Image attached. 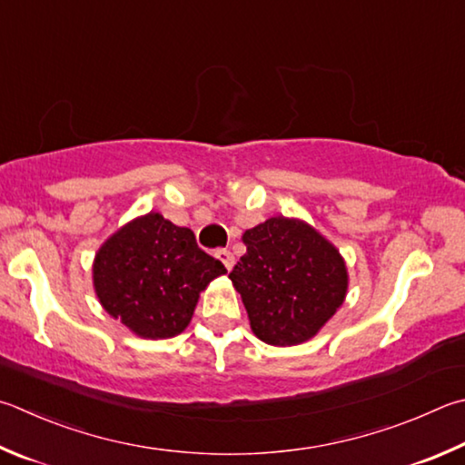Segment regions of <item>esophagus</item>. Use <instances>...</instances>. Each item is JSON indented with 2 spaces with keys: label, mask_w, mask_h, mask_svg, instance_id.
<instances>
[{
  "label": "esophagus",
  "mask_w": 465,
  "mask_h": 465,
  "mask_svg": "<svg viewBox=\"0 0 465 465\" xmlns=\"http://www.w3.org/2000/svg\"><path fill=\"white\" fill-rule=\"evenodd\" d=\"M215 256L223 262V266L227 268V270H232V266H233V262H235V258H233V254L227 248H222V250H217L215 252Z\"/></svg>",
  "instance_id": "obj_1"
}]
</instances>
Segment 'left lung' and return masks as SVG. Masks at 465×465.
Instances as JSON below:
<instances>
[{
	"mask_svg": "<svg viewBox=\"0 0 465 465\" xmlns=\"http://www.w3.org/2000/svg\"><path fill=\"white\" fill-rule=\"evenodd\" d=\"M248 252L230 272L252 331L270 345L313 337L348 291L343 258L299 219L270 217L242 235Z\"/></svg>",
	"mask_w": 465,
	"mask_h": 465,
	"instance_id": "8db88e82",
	"label": "left lung"
}]
</instances>
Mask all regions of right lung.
Masks as SVG:
<instances>
[{"instance_id": "obj_1", "label": "right lung", "mask_w": 465, "mask_h": 465, "mask_svg": "<svg viewBox=\"0 0 465 465\" xmlns=\"http://www.w3.org/2000/svg\"><path fill=\"white\" fill-rule=\"evenodd\" d=\"M225 274L222 262L197 246L195 233L160 213L124 225L95 256L93 284L109 315L150 340L179 335L199 292Z\"/></svg>"}]
</instances>
